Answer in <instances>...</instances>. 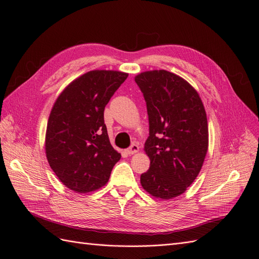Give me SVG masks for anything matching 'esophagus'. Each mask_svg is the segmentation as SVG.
<instances>
[{
    "label": "esophagus",
    "mask_w": 259,
    "mask_h": 259,
    "mask_svg": "<svg viewBox=\"0 0 259 259\" xmlns=\"http://www.w3.org/2000/svg\"><path fill=\"white\" fill-rule=\"evenodd\" d=\"M139 151V146L137 144H132L130 148H127V154L130 155H134V154H137Z\"/></svg>",
    "instance_id": "esophagus-1"
}]
</instances>
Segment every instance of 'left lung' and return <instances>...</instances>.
Wrapping results in <instances>:
<instances>
[{"label":"left lung","mask_w":259,"mask_h":259,"mask_svg":"<svg viewBox=\"0 0 259 259\" xmlns=\"http://www.w3.org/2000/svg\"><path fill=\"white\" fill-rule=\"evenodd\" d=\"M135 81L149 121L144 151L150 166L140 183L150 195L170 200L184 193L202 169L209 143L206 111L196 90L175 73L145 71Z\"/></svg>","instance_id":"8db88e82"}]
</instances>
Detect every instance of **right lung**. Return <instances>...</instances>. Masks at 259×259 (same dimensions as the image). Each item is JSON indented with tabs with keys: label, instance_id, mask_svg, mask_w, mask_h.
Returning <instances> with one entry per match:
<instances>
[{
	"label": "right lung",
	"instance_id": "obj_1",
	"mask_svg": "<svg viewBox=\"0 0 259 259\" xmlns=\"http://www.w3.org/2000/svg\"><path fill=\"white\" fill-rule=\"evenodd\" d=\"M127 76L113 70L87 72L71 81L52 106L46 157L59 181L75 192L104 186L121 158L110 142L103 112Z\"/></svg>",
	"mask_w": 259,
	"mask_h": 259
}]
</instances>
